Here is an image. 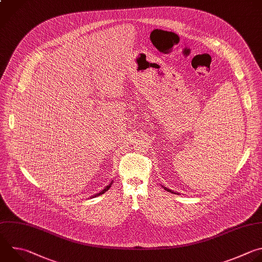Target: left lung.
Segmentation results:
<instances>
[{
  "label": "left lung",
  "mask_w": 262,
  "mask_h": 262,
  "mask_svg": "<svg viewBox=\"0 0 262 262\" xmlns=\"http://www.w3.org/2000/svg\"><path fill=\"white\" fill-rule=\"evenodd\" d=\"M162 186V185H161ZM166 191H168V192H170V193H173V194H176L177 192H175V191H172V190H170V189H168V188H166V187H164V186H162ZM177 194H180V193H177Z\"/></svg>",
  "instance_id": "8db88e82"
}]
</instances>
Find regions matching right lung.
Wrapping results in <instances>:
<instances>
[{"mask_svg":"<svg viewBox=\"0 0 262 262\" xmlns=\"http://www.w3.org/2000/svg\"><path fill=\"white\" fill-rule=\"evenodd\" d=\"M112 183H113V180H112V181H111V182H110V184H109V185H107V186H106V187H105V188H104V189H103V190H102V191H100V192H99V193H96V194H95V195H93V196H91V199H94V198H97V196H99V195H102V194H104V193H105V192H106V191H108V190H109V188H110V187H111V185H112Z\"/></svg>","mask_w":262,"mask_h":262,"instance_id":"obj_1","label":"right lung"}]
</instances>
